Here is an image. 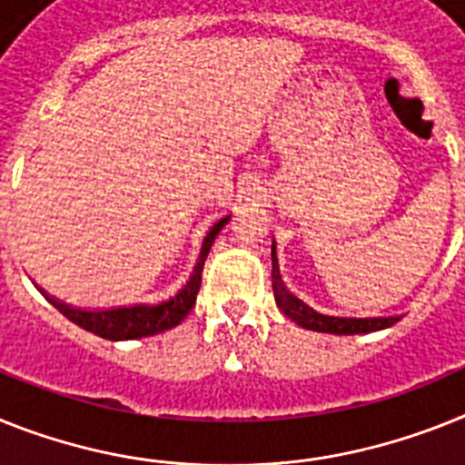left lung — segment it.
Masks as SVG:
<instances>
[{
    "label": "left lung",
    "instance_id": "left-lung-1",
    "mask_svg": "<svg viewBox=\"0 0 465 465\" xmlns=\"http://www.w3.org/2000/svg\"><path fill=\"white\" fill-rule=\"evenodd\" d=\"M272 286H274V298L279 310L286 314L291 322L307 331H319V333H335V335H354V333H371L381 331L400 322V317H373V319H345V317H326L319 314L312 307H307L302 300H298L291 291H286L279 274V262H276V245L272 251Z\"/></svg>",
    "mask_w": 465,
    "mask_h": 465
}]
</instances>
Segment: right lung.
I'll return each instance as SVG.
<instances>
[{
    "label": "right lung",
    "instance_id": "1",
    "mask_svg": "<svg viewBox=\"0 0 465 465\" xmlns=\"http://www.w3.org/2000/svg\"><path fill=\"white\" fill-rule=\"evenodd\" d=\"M229 222V217L220 220L210 229L203 243L201 257L193 269L191 279L186 281V286L174 295V298L160 302V305H134V307H111V310H84V307H70L46 291H42L49 302L56 307L64 317L70 322L82 326L84 331L106 338V341H132V338H143V335L163 333L167 329H174L177 323L184 322V317L191 312V307L196 305V295L201 291L203 267H205V257H208L210 248H213L217 233L222 232V226Z\"/></svg>",
    "mask_w": 465,
    "mask_h": 465
}]
</instances>
